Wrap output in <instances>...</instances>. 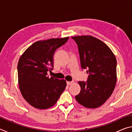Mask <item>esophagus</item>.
Returning <instances> with one entry per match:
<instances>
[{"mask_svg": "<svg viewBox=\"0 0 132 132\" xmlns=\"http://www.w3.org/2000/svg\"><path fill=\"white\" fill-rule=\"evenodd\" d=\"M73 82H74V81H67V84L68 85V86H70V85L72 84Z\"/></svg>", "mask_w": 132, "mask_h": 132, "instance_id": "esophagus-1", "label": "esophagus"}]
</instances>
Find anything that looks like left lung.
Returning a JSON list of instances; mask_svg holds the SVG:
<instances>
[{"mask_svg":"<svg viewBox=\"0 0 132 132\" xmlns=\"http://www.w3.org/2000/svg\"><path fill=\"white\" fill-rule=\"evenodd\" d=\"M71 38L78 46L81 68L88 75L86 82H78L81 90L75 98L86 108H98L110 97L117 83L115 56L104 42L91 35Z\"/></svg>","mask_w":132,"mask_h":132,"instance_id":"left-lung-1","label":"left lung"}]
</instances>
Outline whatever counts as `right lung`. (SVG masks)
<instances>
[{
	"mask_svg": "<svg viewBox=\"0 0 132 132\" xmlns=\"http://www.w3.org/2000/svg\"><path fill=\"white\" fill-rule=\"evenodd\" d=\"M69 38L37 41L20 57L17 64L20 90L26 101L35 108L45 109L54 105L66 88L65 80L49 77L47 71L52 70L55 51Z\"/></svg>",
	"mask_w": 132,
	"mask_h": 132,
	"instance_id": "add662e5",
	"label": "right lung"
}]
</instances>
